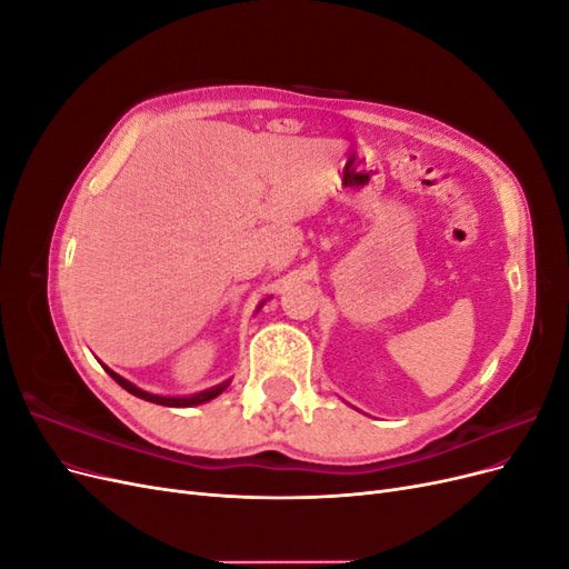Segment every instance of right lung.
<instances>
[{"instance_id":"right-lung-1","label":"right lung","mask_w":569,"mask_h":569,"mask_svg":"<svg viewBox=\"0 0 569 569\" xmlns=\"http://www.w3.org/2000/svg\"><path fill=\"white\" fill-rule=\"evenodd\" d=\"M107 372H109V375L113 377V380H116L120 387H123L126 391L134 393L137 399H144V401L159 403V406H170V408H182V406H199V403H206V401L216 399V396L226 391V387H228V382H226V385H218V387H213V389H206V391H201V393H197V396H189V399H170V396H157V393H147V391H142V389H137L134 385H130L128 380H123V377L116 375V372H113V370H109V368H107Z\"/></svg>"}]
</instances>
